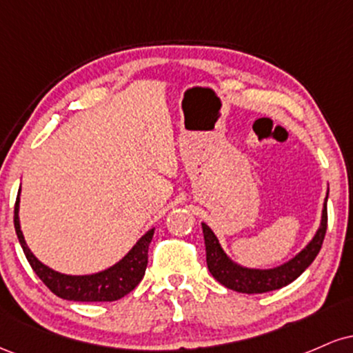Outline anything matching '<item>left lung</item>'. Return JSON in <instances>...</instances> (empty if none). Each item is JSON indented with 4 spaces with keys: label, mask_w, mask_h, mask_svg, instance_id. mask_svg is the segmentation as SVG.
<instances>
[{
    "label": "left lung",
    "mask_w": 353,
    "mask_h": 353,
    "mask_svg": "<svg viewBox=\"0 0 353 353\" xmlns=\"http://www.w3.org/2000/svg\"><path fill=\"white\" fill-rule=\"evenodd\" d=\"M327 199H329V189H327V197L325 202H323L320 225L309 244L303 247L301 252L295 254L290 261L272 267V269H254V267H244L234 262L224 252L212 229L205 222H202L209 272L224 287L242 294H264L289 285L314 262L320 247H322L327 230Z\"/></svg>",
    "instance_id": "obj_1"
}]
</instances>
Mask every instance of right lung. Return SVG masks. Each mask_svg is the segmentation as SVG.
I'll list each match as a JSON object with an SVG mask.
<instances>
[{"instance_id":"obj_1","label":"right lung","mask_w":353,"mask_h":353,"mask_svg":"<svg viewBox=\"0 0 353 353\" xmlns=\"http://www.w3.org/2000/svg\"><path fill=\"white\" fill-rule=\"evenodd\" d=\"M19 194H21V188H19L14 204L16 236L19 239V244L23 247V252L26 255L30 265L33 267L36 275L41 279L44 285L52 294L64 299V301L112 302L123 299L124 295L134 290L137 283L143 281L145 267H148V249L152 241L154 228L149 229L119 262L108 267V269L86 275L61 274L58 270L43 264L31 252L26 241H24L21 224H19Z\"/></svg>"}]
</instances>
